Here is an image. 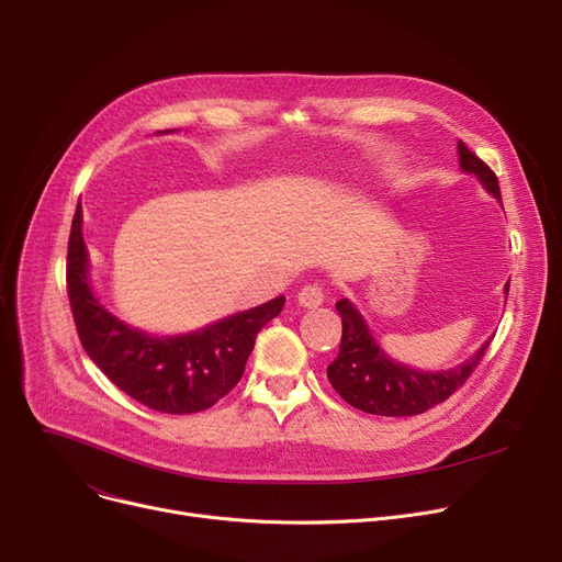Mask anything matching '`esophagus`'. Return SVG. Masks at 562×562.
I'll return each instance as SVG.
<instances>
[{"instance_id":"1","label":"esophagus","mask_w":562,"mask_h":562,"mask_svg":"<svg viewBox=\"0 0 562 562\" xmlns=\"http://www.w3.org/2000/svg\"><path fill=\"white\" fill-rule=\"evenodd\" d=\"M323 301H326V293H323V286L321 284H307L299 291V305L301 307H307V310H314L318 307Z\"/></svg>"}]
</instances>
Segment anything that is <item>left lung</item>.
I'll return each mask as SVG.
<instances>
[{
  "instance_id": "left-lung-1",
  "label": "left lung",
  "mask_w": 562,
  "mask_h": 562,
  "mask_svg": "<svg viewBox=\"0 0 562 562\" xmlns=\"http://www.w3.org/2000/svg\"><path fill=\"white\" fill-rule=\"evenodd\" d=\"M458 161L462 172L474 175L481 187L501 204L496 175L474 153H469L462 140H458ZM508 286L510 282L504 286L506 293ZM337 312L341 316L344 333L339 356L328 367V380L346 403L369 412V415L412 417L447 401L458 387L464 385V380L476 369L490 346V341L481 344L474 356H469L464 362L451 369L422 371L392 360L385 348H380L375 341L360 310L348 299L337 303Z\"/></svg>"
}]
</instances>
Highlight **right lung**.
Returning a JSON list of instances; mask_svg holds the SVG:
<instances>
[{
    "instance_id": "1",
    "label": "right lung",
    "mask_w": 562,
    "mask_h": 562,
    "mask_svg": "<svg viewBox=\"0 0 562 562\" xmlns=\"http://www.w3.org/2000/svg\"><path fill=\"white\" fill-rule=\"evenodd\" d=\"M81 225L83 214L77 202L68 241V296L88 358L117 390L150 409L191 415L212 407L241 380L257 333L282 312L284 296L184 335L159 337L138 330L98 301L88 278L91 259Z\"/></svg>"
}]
</instances>
